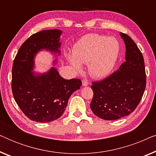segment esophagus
<instances>
[{"label":"esophagus","mask_w":156,"mask_h":156,"mask_svg":"<svg viewBox=\"0 0 156 156\" xmlns=\"http://www.w3.org/2000/svg\"><path fill=\"white\" fill-rule=\"evenodd\" d=\"M88 84H89L88 80H82V86L86 87V86H87V85H88Z\"/></svg>","instance_id":"1"}]
</instances>
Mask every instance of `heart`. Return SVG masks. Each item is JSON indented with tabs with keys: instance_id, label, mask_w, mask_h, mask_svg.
I'll return each mask as SVG.
<instances>
[{
	"instance_id": "1",
	"label": "heart",
	"mask_w": 156,
	"mask_h": 156,
	"mask_svg": "<svg viewBox=\"0 0 156 156\" xmlns=\"http://www.w3.org/2000/svg\"><path fill=\"white\" fill-rule=\"evenodd\" d=\"M120 46L115 37L99 34H88L82 37L69 55L70 64L80 69V64L88 63V71L94 77L102 78L112 72L118 58Z\"/></svg>"
}]
</instances>
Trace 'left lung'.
I'll return each mask as SVG.
<instances>
[{
    "label": "left lung",
    "instance_id": "left-lung-1",
    "mask_svg": "<svg viewBox=\"0 0 156 156\" xmlns=\"http://www.w3.org/2000/svg\"><path fill=\"white\" fill-rule=\"evenodd\" d=\"M120 35L126 44V61L108 77L91 82L94 96L91 109L104 120H116L133 112L140 103L146 86L141 52L127 34Z\"/></svg>",
    "mask_w": 156,
    "mask_h": 156
}]
</instances>
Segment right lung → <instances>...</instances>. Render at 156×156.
<instances>
[{"instance_id":"obj_1","label":"right lung","mask_w":156,"mask_h":156,"mask_svg":"<svg viewBox=\"0 0 156 156\" xmlns=\"http://www.w3.org/2000/svg\"><path fill=\"white\" fill-rule=\"evenodd\" d=\"M59 30H47L32 35L23 42L12 68V91L17 104L27 118L40 123L60 117L72 93L80 88V79L65 80L55 67L43 74L31 71L38 51L60 53Z\"/></svg>"}]
</instances>
